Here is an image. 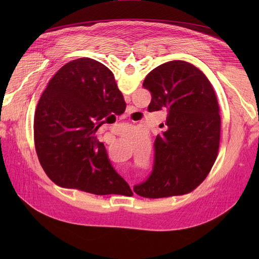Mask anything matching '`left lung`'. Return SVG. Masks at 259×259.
I'll return each instance as SVG.
<instances>
[{"label":"left lung","mask_w":259,"mask_h":259,"mask_svg":"<svg viewBox=\"0 0 259 259\" xmlns=\"http://www.w3.org/2000/svg\"><path fill=\"white\" fill-rule=\"evenodd\" d=\"M151 93L149 111L167 112L165 131L154 140L150 175L134 186L145 198L184 194L205 179L221 139L217 98L205 74L183 60L154 68L143 83Z\"/></svg>","instance_id":"8db88e82"}]
</instances>
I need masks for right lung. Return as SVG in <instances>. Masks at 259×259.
Segmentation results:
<instances>
[{
	"label": "right lung",
	"instance_id": "right-lung-1",
	"mask_svg": "<svg viewBox=\"0 0 259 259\" xmlns=\"http://www.w3.org/2000/svg\"><path fill=\"white\" fill-rule=\"evenodd\" d=\"M125 107L113 73L99 61L80 58L60 68L34 115L35 150L46 175L61 187L132 195L95 136L105 117L123 113Z\"/></svg>",
	"mask_w": 259,
	"mask_h": 259
}]
</instances>
